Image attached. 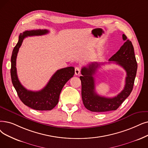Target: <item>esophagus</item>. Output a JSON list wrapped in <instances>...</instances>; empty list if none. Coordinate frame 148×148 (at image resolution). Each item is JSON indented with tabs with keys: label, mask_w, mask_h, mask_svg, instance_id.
<instances>
[{
	"label": "esophagus",
	"mask_w": 148,
	"mask_h": 148,
	"mask_svg": "<svg viewBox=\"0 0 148 148\" xmlns=\"http://www.w3.org/2000/svg\"><path fill=\"white\" fill-rule=\"evenodd\" d=\"M80 73V68L79 66H76L75 68V74L78 75Z\"/></svg>",
	"instance_id": "obj_1"
}]
</instances>
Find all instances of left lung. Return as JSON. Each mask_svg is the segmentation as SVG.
Instances as JSON below:
<instances>
[{
    "label": "left lung",
    "instance_id": "1",
    "mask_svg": "<svg viewBox=\"0 0 148 148\" xmlns=\"http://www.w3.org/2000/svg\"><path fill=\"white\" fill-rule=\"evenodd\" d=\"M122 37L125 42L117 52L109 59V63L114 62L123 67L126 72L124 89L117 96L107 98L100 96L95 91L93 75L97 69L103 63L93 62L90 63L88 67L82 68V76L80 77V79L82 82V100L85 107L92 112H100L116 110L132 91L137 74V63L132 42L127 39V37L124 34L122 35Z\"/></svg>",
    "mask_w": 148,
    "mask_h": 148
}]
</instances>
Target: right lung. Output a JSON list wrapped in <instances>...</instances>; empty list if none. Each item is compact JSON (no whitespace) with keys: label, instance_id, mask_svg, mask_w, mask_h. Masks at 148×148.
<instances>
[{"label":"right lung","instance_id":"1","mask_svg":"<svg viewBox=\"0 0 148 148\" xmlns=\"http://www.w3.org/2000/svg\"><path fill=\"white\" fill-rule=\"evenodd\" d=\"M47 29L25 31L19 35L18 41L12 51L11 62V77L19 99L27 106L38 111H49L53 109L59 102L62 89L65 83L73 77L75 70L73 66L57 70L42 90L32 91L24 88L18 80L16 69V58L19 48L25 37L42 36L47 34Z\"/></svg>","mask_w":148,"mask_h":148}]
</instances>
